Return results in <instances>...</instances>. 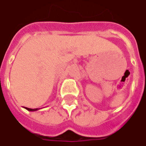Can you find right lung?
I'll return each instance as SVG.
<instances>
[{
	"mask_svg": "<svg viewBox=\"0 0 146 146\" xmlns=\"http://www.w3.org/2000/svg\"><path fill=\"white\" fill-rule=\"evenodd\" d=\"M25 109H27V110H29V111H36V110H38V108L36 109H31V108H27V107H25Z\"/></svg>",
	"mask_w": 146,
	"mask_h": 146,
	"instance_id": "add662e5",
	"label": "right lung"
}]
</instances>
